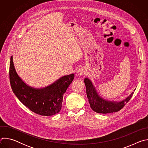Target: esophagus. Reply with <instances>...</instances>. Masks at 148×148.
<instances>
[{
	"label": "esophagus",
	"instance_id": "obj_1",
	"mask_svg": "<svg viewBox=\"0 0 148 148\" xmlns=\"http://www.w3.org/2000/svg\"><path fill=\"white\" fill-rule=\"evenodd\" d=\"M85 73H86V70L84 69V68H79V69L77 70V74H78V75H84Z\"/></svg>",
	"mask_w": 148,
	"mask_h": 148
}]
</instances>
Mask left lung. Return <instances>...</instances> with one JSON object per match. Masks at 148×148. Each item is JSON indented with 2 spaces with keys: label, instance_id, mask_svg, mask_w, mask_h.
I'll return each instance as SVG.
<instances>
[{
  "label": "left lung",
  "instance_id": "1",
  "mask_svg": "<svg viewBox=\"0 0 148 148\" xmlns=\"http://www.w3.org/2000/svg\"><path fill=\"white\" fill-rule=\"evenodd\" d=\"M84 81L86 85L87 95L90 107L94 111L97 113L108 114L119 111L125 106V103L130 100L134 94V92H132L127 98L120 102L110 101L99 96L90 79L85 78Z\"/></svg>",
  "mask_w": 148,
  "mask_h": 148
}]
</instances>
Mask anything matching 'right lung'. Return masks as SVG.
I'll return each instance as SVG.
<instances>
[{
  "label": "right lung",
  "mask_w": 148,
  "mask_h": 148,
  "mask_svg": "<svg viewBox=\"0 0 148 148\" xmlns=\"http://www.w3.org/2000/svg\"><path fill=\"white\" fill-rule=\"evenodd\" d=\"M74 78V74H71L60 78L45 88H33L26 84L18 75L13 57L10 58L9 78L13 93L30 110L40 115L49 116L60 111L63 95Z\"/></svg>",
  "instance_id": "obj_1"
}]
</instances>
